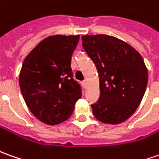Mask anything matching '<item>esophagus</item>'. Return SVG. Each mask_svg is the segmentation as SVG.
I'll return each mask as SVG.
<instances>
[{
	"instance_id": "esophagus-1",
	"label": "esophagus",
	"mask_w": 159,
	"mask_h": 159,
	"mask_svg": "<svg viewBox=\"0 0 159 159\" xmlns=\"http://www.w3.org/2000/svg\"><path fill=\"white\" fill-rule=\"evenodd\" d=\"M82 85H83V87H84V89H86L87 88V82H86L85 80L83 81V82H82Z\"/></svg>"
}]
</instances>
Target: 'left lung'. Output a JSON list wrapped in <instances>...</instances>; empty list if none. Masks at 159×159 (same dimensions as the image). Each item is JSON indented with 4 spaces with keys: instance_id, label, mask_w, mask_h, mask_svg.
I'll list each match as a JSON object with an SVG mask.
<instances>
[{
    "instance_id": "left-lung-1",
    "label": "left lung",
    "mask_w": 159,
    "mask_h": 159,
    "mask_svg": "<svg viewBox=\"0 0 159 159\" xmlns=\"http://www.w3.org/2000/svg\"><path fill=\"white\" fill-rule=\"evenodd\" d=\"M83 47L99 75L100 97L91 104L94 116L102 123L117 125L127 120L143 99L148 71L133 47L114 36H82Z\"/></svg>"
}]
</instances>
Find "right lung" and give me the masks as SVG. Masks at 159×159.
I'll return each mask as SVG.
<instances>
[{
    "label": "right lung",
    "mask_w": 159,
    "mask_h": 159,
    "mask_svg": "<svg viewBox=\"0 0 159 159\" xmlns=\"http://www.w3.org/2000/svg\"><path fill=\"white\" fill-rule=\"evenodd\" d=\"M79 35H51L26 57L19 76L22 97L31 113L49 125L66 121L82 98L74 80L71 57Z\"/></svg>",
    "instance_id": "right-lung-1"
}]
</instances>
